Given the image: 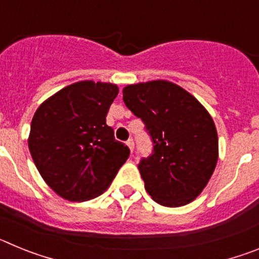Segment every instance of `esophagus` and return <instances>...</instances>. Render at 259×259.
<instances>
[{
	"mask_svg": "<svg viewBox=\"0 0 259 259\" xmlns=\"http://www.w3.org/2000/svg\"><path fill=\"white\" fill-rule=\"evenodd\" d=\"M127 145H128V148H130V149H131V152H134V149H135L134 139H130V140L127 141Z\"/></svg>",
	"mask_w": 259,
	"mask_h": 259,
	"instance_id": "esophagus-1",
	"label": "esophagus"
}]
</instances>
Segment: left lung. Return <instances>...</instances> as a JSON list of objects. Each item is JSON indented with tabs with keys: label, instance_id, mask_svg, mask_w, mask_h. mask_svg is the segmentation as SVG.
Returning a JSON list of instances; mask_svg holds the SVG:
<instances>
[{
	"label": "left lung",
	"instance_id": "8db88e82",
	"mask_svg": "<svg viewBox=\"0 0 259 259\" xmlns=\"http://www.w3.org/2000/svg\"><path fill=\"white\" fill-rule=\"evenodd\" d=\"M123 101L143 120L153 144L149 157L137 166L146 192L168 207L193 201L218 161V135L206 109L166 80L125 87Z\"/></svg>",
	"mask_w": 259,
	"mask_h": 259
}]
</instances>
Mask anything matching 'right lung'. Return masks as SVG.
I'll list each match as a JSON object with an SVG mask.
<instances>
[{
	"label": "right lung",
	"mask_w": 259,
	"mask_h": 259,
	"mask_svg": "<svg viewBox=\"0 0 259 259\" xmlns=\"http://www.w3.org/2000/svg\"><path fill=\"white\" fill-rule=\"evenodd\" d=\"M115 84L79 81L36 110L28 148L48 185L68 201L95 198L109 188L130 149L115 140L106 115Z\"/></svg>",
	"instance_id": "right-lung-1"
}]
</instances>
